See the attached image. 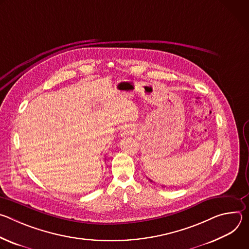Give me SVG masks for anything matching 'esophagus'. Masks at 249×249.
Returning <instances> with one entry per match:
<instances>
[{
    "label": "esophagus",
    "instance_id": "obj_1",
    "mask_svg": "<svg viewBox=\"0 0 249 249\" xmlns=\"http://www.w3.org/2000/svg\"><path fill=\"white\" fill-rule=\"evenodd\" d=\"M130 133H132V131H131V129L130 128H126V129H124V131H123V134H130Z\"/></svg>",
    "mask_w": 249,
    "mask_h": 249
}]
</instances>
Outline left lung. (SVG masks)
<instances>
[{"instance_id": "left-lung-1", "label": "left lung", "mask_w": 249, "mask_h": 249, "mask_svg": "<svg viewBox=\"0 0 249 249\" xmlns=\"http://www.w3.org/2000/svg\"><path fill=\"white\" fill-rule=\"evenodd\" d=\"M150 181H153V180H151V179H150ZM162 187H163V186H162ZM164 187H165V186H164Z\"/></svg>"}]
</instances>
